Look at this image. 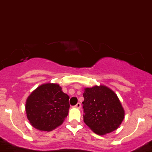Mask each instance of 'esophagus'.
<instances>
[{"mask_svg":"<svg viewBox=\"0 0 152 152\" xmlns=\"http://www.w3.org/2000/svg\"><path fill=\"white\" fill-rule=\"evenodd\" d=\"M75 107H76V108H80V107H81V104L79 103V102H78V103L75 105Z\"/></svg>","mask_w":152,"mask_h":152,"instance_id":"1","label":"esophagus"}]
</instances>
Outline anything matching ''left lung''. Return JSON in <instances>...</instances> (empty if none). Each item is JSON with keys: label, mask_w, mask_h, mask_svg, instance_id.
<instances>
[{"label": "left lung", "mask_w": 152, "mask_h": 152, "mask_svg": "<svg viewBox=\"0 0 152 152\" xmlns=\"http://www.w3.org/2000/svg\"><path fill=\"white\" fill-rule=\"evenodd\" d=\"M83 108L86 125L98 135L116 130L124 119V110L118 97L104 86L85 88Z\"/></svg>", "instance_id": "8db88e82"}]
</instances>
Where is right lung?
<instances>
[{
	"label": "right lung",
	"instance_id": "right-lung-1",
	"mask_svg": "<svg viewBox=\"0 0 152 152\" xmlns=\"http://www.w3.org/2000/svg\"><path fill=\"white\" fill-rule=\"evenodd\" d=\"M69 96L59 85L48 83L37 88L26 104L30 124L42 131H50L63 124L69 112Z\"/></svg>",
	"mask_w": 152,
	"mask_h": 152
}]
</instances>
